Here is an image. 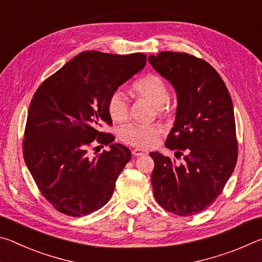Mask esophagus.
<instances>
[{
	"mask_svg": "<svg viewBox=\"0 0 262 262\" xmlns=\"http://www.w3.org/2000/svg\"><path fill=\"white\" fill-rule=\"evenodd\" d=\"M133 155H134V156H143V155H147V151H144V150H142V149H133Z\"/></svg>",
	"mask_w": 262,
	"mask_h": 262,
	"instance_id": "esophagus-1",
	"label": "esophagus"
}]
</instances>
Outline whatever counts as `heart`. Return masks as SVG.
Listing matches in <instances>:
<instances>
[{
  "mask_svg": "<svg viewBox=\"0 0 262 262\" xmlns=\"http://www.w3.org/2000/svg\"><path fill=\"white\" fill-rule=\"evenodd\" d=\"M132 94L149 101L157 108L159 114L166 113L168 89L164 79L155 74H149L140 78L130 88ZM107 112L112 120L125 121L128 117V106L125 96L121 92H114L107 100ZM161 127L157 125L140 126L128 125L120 130V139L128 145L139 149H150L157 144L161 136Z\"/></svg>",
  "mask_w": 262,
  "mask_h": 262,
  "instance_id": "b5f03b06",
  "label": "heart"
}]
</instances>
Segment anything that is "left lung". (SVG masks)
<instances>
[{"instance_id":"1","label":"left lung","mask_w":262,"mask_h":262,"mask_svg":"<svg viewBox=\"0 0 262 262\" xmlns=\"http://www.w3.org/2000/svg\"><path fill=\"white\" fill-rule=\"evenodd\" d=\"M148 60L177 92L176 120L165 147L184 156V162L177 164L150 152L155 199L176 215L198 214L216 200L236 166L231 97L219 73L205 60L176 52H161Z\"/></svg>"}]
</instances>
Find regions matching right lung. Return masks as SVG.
I'll list each match as a JSON object with an SVG mask.
<instances>
[{"label": "right lung", "mask_w": 262, "mask_h": 262, "mask_svg": "<svg viewBox=\"0 0 262 262\" xmlns=\"http://www.w3.org/2000/svg\"><path fill=\"white\" fill-rule=\"evenodd\" d=\"M145 62L142 53L83 52L35 91L23 156L42 196L62 214L89 215L112 196L132 154L125 145L112 143V134L99 129L112 123L107 112L111 95L141 72ZM96 144L110 145V150L91 158L88 150Z\"/></svg>", "instance_id": "obj_1"}]
</instances>
